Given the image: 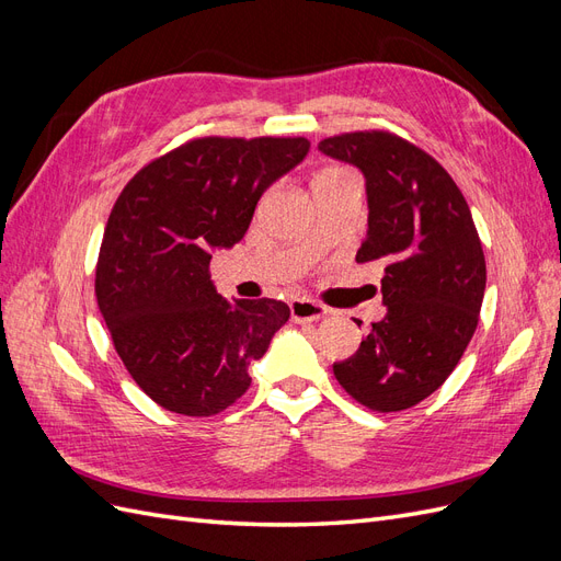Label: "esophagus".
Returning a JSON list of instances; mask_svg holds the SVG:
<instances>
[{
  "mask_svg": "<svg viewBox=\"0 0 561 561\" xmlns=\"http://www.w3.org/2000/svg\"><path fill=\"white\" fill-rule=\"evenodd\" d=\"M290 316L295 322H313V320H320L322 316H328V309L311 299H293Z\"/></svg>",
  "mask_w": 561,
  "mask_h": 561,
  "instance_id": "1",
  "label": "esophagus"
}]
</instances>
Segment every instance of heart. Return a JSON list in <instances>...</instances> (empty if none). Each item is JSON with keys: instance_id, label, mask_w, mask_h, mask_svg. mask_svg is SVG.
<instances>
[{"instance_id": "b5f03b06", "label": "heart", "mask_w": 561, "mask_h": 561, "mask_svg": "<svg viewBox=\"0 0 561 561\" xmlns=\"http://www.w3.org/2000/svg\"><path fill=\"white\" fill-rule=\"evenodd\" d=\"M344 171H325V173H320V175H342Z\"/></svg>"}]
</instances>
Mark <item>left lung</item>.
<instances>
[{"instance_id":"1","label":"left lung","mask_w":561,"mask_h":561,"mask_svg":"<svg viewBox=\"0 0 561 561\" xmlns=\"http://www.w3.org/2000/svg\"><path fill=\"white\" fill-rule=\"evenodd\" d=\"M318 149L365 175L367 236L355 262L386 266V316L348 360L334 363V377L369 410L400 412L447 381L478 328L486 285L480 236L445 168L398 135L344 133Z\"/></svg>"}]
</instances>
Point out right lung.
<instances>
[{
	"label": "right lung",
	"mask_w": 561,
	"mask_h": 561,
	"mask_svg": "<svg viewBox=\"0 0 561 561\" xmlns=\"http://www.w3.org/2000/svg\"><path fill=\"white\" fill-rule=\"evenodd\" d=\"M307 138H198L147 163L110 213L95 297L128 375L163 410L213 416L290 318L276 299L219 297L210 260L239 243L262 194Z\"/></svg>",
	"instance_id": "add662e5"
}]
</instances>
